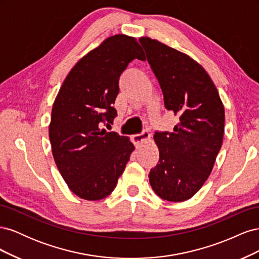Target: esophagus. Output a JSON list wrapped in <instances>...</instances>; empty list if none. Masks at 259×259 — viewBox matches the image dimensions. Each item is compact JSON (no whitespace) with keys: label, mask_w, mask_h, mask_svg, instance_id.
Wrapping results in <instances>:
<instances>
[{"label":"esophagus","mask_w":259,"mask_h":259,"mask_svg":"<svg viewBox=\"0 0 259 259\" xmlns=\"http://www.w3.org/2000/svg\"><path fill=\"white\" fill-rule=\"evenodd\" d=\"M151 137L150 133H149L148 131H143L140 134H137V135H134L133 136V142H134L135 146H139L140 144H143L144 142H146V140H148L149 138Z\"/></svg>","instance_id":"34e87169"}]
</instances>
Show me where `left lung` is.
I'll use <instances>...</instances> for the list:
<instances>
[{
  "instance_id": "8db88e82",
  "label": "left lung",
  "mask_w": 259,
  "mask_h": 259,
  "mask_svg": "<svg viewBox=\"0 0 259 259\" xmlns=\"http://www.w3.org/2000/svg\"><path fill=\"white\" fill-rule=\"evenodd\" d=\"M139 42L160 83L165 108L179 117L171 133L155 132L160 159L149 182L161 199L183 202L201 189L213 169L224 138V105L197 61L148 36Z\"/></svg>"
}]
</instances>
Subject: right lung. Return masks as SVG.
Listing matches in <instances>:
<instances>
[{
  "instance_id": "right-lung-1",
  "label": "right lung",
  "mask_w": 259,
  "mask_h": 259,
  "mask_svg": "<svg viewBox=\"0 0 259 259\" xmlns=\"http://www.w3.org/2000/svg\"><path fill=\"white\" fill-rule=\"evenodd\" d=\"M135 58L146 60L135 37H107L76 62L54 101L53 156L69 189L81 199L108 197L135 149L127 137L101 128L117 115L113 105L120 75Z\"/></svg>"
}]
</instances>
